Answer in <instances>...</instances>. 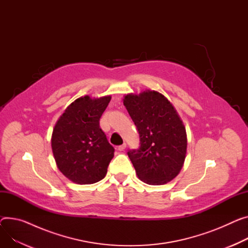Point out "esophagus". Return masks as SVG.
Returning <instances> with one entry per match:
<instances>
[{
	"label": "esophagus",
	"mask_w": 248,
	"mask_h": 248,
	"mask_svg": "<svg viewBox=\"0 0 248 248\" xmlns=\"http://www.w3.org/2000/svg\"><path fill=\"white\" fill-rule=\"evenodd\" d=\"M125 148H126V143H123L122 145H120V146L117 147V149H118L119 151H124Z\"/></svg>",
	"instance_id": "34e87169"
}]
</instances>
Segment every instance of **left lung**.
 I'll return each mask as SVG.
<instances>
[{"instance_id": "8db88e82", "label": "left lung", "mask_w": 248, "mask_h": 248, "mask_svg": "<svg viewBox=\"0 0 248 248\" xmlns=\"http://www.w3.org/2000/svg\"><path fill=\"white\" fill-rule=\"evenodd\" d=\"M123 103L139 133V148L127 152L138 178L148 185L167 184L186 158V134L178 113L157 91L127 94Z\"/></svg>"}]
</instances>
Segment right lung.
Returning <instances> with one entry per match:
<instances>
[{"instance_id":"obj_1","label":"right lung","mask_w":248,"mask_h":248,"mask_svg":"<svg viewBox=\"0 0 248 248\" xmlns=\"http://www.w3.org/2000/svg\"><path fill=\"white\" fill-rule=\"evenodd\" d=\"M110 100L111 96L76 99L54 126L51 148L56 165L76 184L97 183L107 173L115 150L99 121Z\"/></svg>"}]
</instances>
